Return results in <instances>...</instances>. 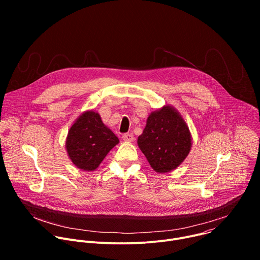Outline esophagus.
Listing matches in <instances>:
<instances>
[{"mask_svg": "<svg viewBox=\"0 0 260 260\" xmlns=\"http://www.w3.org/2000/svg\"><path fill=\"white\" fill-rule=\"evenodd\" d=\"M122 140H123L124 142H127V143L133 142V141H134V135H133V134H124V135L122 136Z\"/></svg>", "mask_w": 260, "mask_h": 260, "instance_id": "esophagus-1", "label": "esophagus"}]
</instances>
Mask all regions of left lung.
I'll return each mask as SVG.
<instances>
[{
    "mask_svg": "<svg viewBox=\"0 0 260 260\" xmlns=\"http://www.w3.org/2000/svg\"><path fill=\"white\" fill-rule=\"evenodd\" d=\"M192 138L179 111L171 105L153 111L138 138V146L158 174L177 169L191 150Z\"/></svg>",
    "mask_w": 260,
    "mask_h": 260,
    "instance_id": "1",
    "label": "left lung"
}]
</instances>
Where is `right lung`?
<instances>
[{
	"mask_svg": "<svg viewBox=\"0 0 260 260\" xmlns=\"http://www.w3.org/2000/svg\"><path fill=\"white\" fill-rule=\"evenodd\" d=\"M118 143V138L103 123L101 115L93 110H87L70 127L66 150L76 168L93 172Z\"/></svg>",
	"mask_w": 260,
	"mask_h": 260,
	"instance_id": "obj_1",
	"label": "right lung"
}]
</instances>
